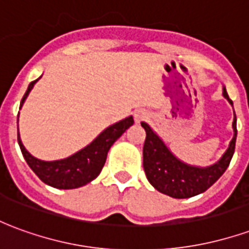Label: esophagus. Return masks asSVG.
Returning <instances> with one entry per match:
<instances>
[{"instance_id": "1", "label": "esophagus", "mask_w": 249, "mask_h": 249, "mask_svg": "<svg viewBox=\"0 0 249 249\" xmlns=\"http://www.w3.org/2000/svg\"><path fill=\"white\" fill-rule=\"evenodd\" d=\"M148 119V112L144 110V109H139L135 112V121L136 123H141L144 120Z\"/></svg>"}]
</instances>
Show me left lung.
Segmentation results:
<instances>
[{
	"mask_svg": "<svg viewBox=\"0 0 249 249\" xmlns=\"http://www.w3.org/2000/svg\"><path fill=\"white\" fill-rule=\"evenodd\" d=\"M223 96L232 105V100L228 97L225 88H223ZM141 126L146 132L145 142L142 148V165L146 178L159 192L168 195L171 197L188 198L205 192L225 172L235 152L237 136L236 116L232 124L233 139L231 140L228 149L219 161L205 168L188 165L181 160H178L168 149L164 141L152 130L149 125L146 123H141Z\"/></svg>",
	"mask_w": 249,
	"mask_h": 249,
	"instance_id": "left-lung-1",
	"label": "left lung"
}]
</instances>
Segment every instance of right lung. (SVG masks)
Returning <instances> with one entry per match:
<instances>
[{
    "instance_id": "add662e5",
    "label": "right lung",
    "mask_w": 249,
    "mask_h": 249,
    "mask_svg": "<svg viewBox=\"0 0 249 249\" xmlns=\"http://www.w3.org/2000/svg\"><path fill=\"white\" fill-rule=\"evenodd\" d=\"M37 81L38 80H35L29 84L28 90L21 100V107ZM133 123H135L133 117L129 116L116 124L110 125L84 149L71 155V157L56 160V161H42L32 156L29 152L25 149L24 144L19 139V133L18 144L28 165L40 178L41 181L58 189H74V188L90 183L92 180L97 178L107 161V155L110 146L113 145L114 141L117 140L130 125H133Z\"/></svg>"
}]
</instances>
